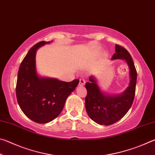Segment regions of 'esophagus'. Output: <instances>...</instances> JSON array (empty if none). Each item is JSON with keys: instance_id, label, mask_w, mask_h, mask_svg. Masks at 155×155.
I'll use <instances>...</instances> for the list:
<instances>
[{"instance_id": "obj_1", "label": "esophagus", "mask_w": 155, "mask_h": 155, "mask_svg": "<svg viewBox=\"0 0 155 155\" xmlns=\"http://www.w3.org/2000/svg\"><path fill=\"white\" fill-rule=\"evenodd\" d=\"M85 84V81L84 80L83 78H80L79 84H78V85H79L80 86H83Z\"/></svg>"}]
</instances>
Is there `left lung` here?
Masks as SVG:
<instances>
[{"label": "left lung", "instance_id": "8db88e82", "mask_svg": "<svg viewBox=\"0 0 155 155\" xmlns=\"http://www.w3.org/2000/svg\"><path fill=\"white\" fill-rule=\"evenodd\" d=\"M124 59L129 68L130 83L120 94L109 96L101 90L93 76L85 84L87 96L85 109L90 118L101 125H111L122 118L132 106L135 98L137 71L132 57L127 50L115 44V53L111 59Z\"/></svg>", "mask_w": 155, "mask_h": 155}]
</instances>
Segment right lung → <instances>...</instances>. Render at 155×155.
<instances>
[{
	"label": "right lung",
	"mask_w": 155,
	"mask_h": 155,
	"mask_svg": "<svg viewBox=\"0 0 155 155\" xmlns=\"http://www.w3.org/2000/svg\"><path fill=\"white\" fill-rule=\"evenodd\" d=\"M49 43L40 41L28 51L20 65L15 89L21 110L28 118L40 124L48 123L58 116L68 96L75 90L79 83L78 79L64 82L38 75L36 51Z\"/></svg>",
	"instance_id": "add662e5"
}]
</instances>
